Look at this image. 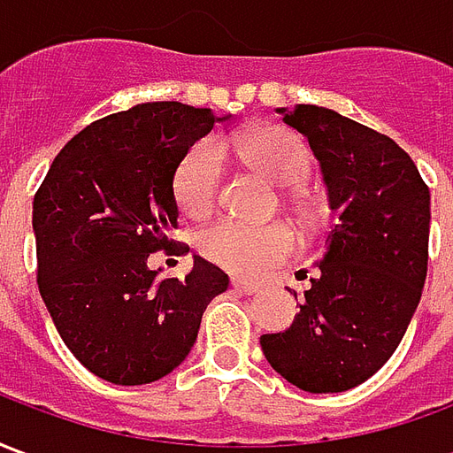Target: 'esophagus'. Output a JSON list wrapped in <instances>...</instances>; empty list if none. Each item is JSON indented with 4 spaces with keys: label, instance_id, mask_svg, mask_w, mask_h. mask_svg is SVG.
I'll use <instances>...</instances> for the list:
<instances>
[{
    "label": "esophagus",
    "instance_id": "obj_1",
    "mask_svg": "<svg viewBox=\"0 0 453 453\" xmlns=\"http://www.w3.org/2000/svg\"><path fill=\"white\" fill-rule=\"evenodd\" d=\"M230 286H233L235 291H240V294H247V296L259 294V286L252 284V281H247V279H233Z\"/></svg>",
    "mask_w": 453,
    "mask_h": 453
}]
</instances>
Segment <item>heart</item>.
<instances>
[{
    "mask_svg": "<svg viewBox=\"0 0 453 453\" xmlns=\"http://www.w3.org/2000/svg\"><path fill=\"white\" fill-rule=\"evenodd\" d=\"M237 152L257 174L274 187L288 188L311 172V152L305 142L281 126L237 133L223 142ZM223 181V152L213 140L188 150L174 174V198L191 218L208 216L218 203ZM294 230L284 223H242L233 218L216 220L198 233V250L213 265L245 276H262L284 265L296 252Z\"/></svg>",
    "mask_w": 453,
    "mask_h": 453,
    "instance_id": "heart-1",
    "label": "heart"
}]
</instances>
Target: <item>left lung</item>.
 <instances>
[{"mask_svg": "<svg viewBox=\"0 0 453 453\" xmlns=\"http://www.w3.org/2000/svg\"><path fill=\"white\" fill-rule=\"evenodd\" d=\"M276 111L311 142L340 220L325 237L294 325L262 334L259 344L288 383L342 393L390 359L418 308L427 276L429 188L388 135L313 104Z\"/></svg>", "mask_w": 453, "mask_h": 453, "instance_id": "obj_1", "label": "left lung"}]
</instances>
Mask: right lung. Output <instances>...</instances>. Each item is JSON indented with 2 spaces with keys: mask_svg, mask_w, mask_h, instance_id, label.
<instances>
[{
  "mask_svg": "<svg viewBox=\"0 0 453 453\" xmlns=\"http://www.w3.org/2000/svg\"><path fill=\"white\" fill-rule=\"evenodd\" d=\"M218 119L179 102L138 104L80 130L34 198L38 291L74 359L116 386L167 376L196 342L226 272L201 257L184 279L157 281L148 257L184 252L174 174ZM188 250V247H187Z\"/></svg>",
  "mask_w": 453,
  "mask_h": 453,
  "instance_id": "right-lung-1",
  "label": "right lung"
}]
</instances>
